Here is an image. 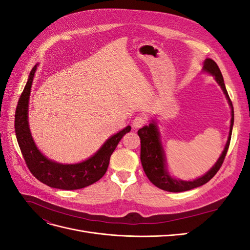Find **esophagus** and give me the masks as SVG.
<instances>
[{
  "instance_id": "1",
  "label": "esophagus",
  "mask_w": 250,
  "mask_h": 250,
  "mask_svg": "<svg viewBox=\"0 0 250 250\" xmlns=\"http://www.w3.org/2000/svg\"><path fill=\"white\" fill-rule=\"evenodd\" d=\"M147 122V118L145 116H142V115H139L135 117L132 121V127L133 128H141L143 127L144 125L146 124Z\"/></svg>"
}]
</instances>
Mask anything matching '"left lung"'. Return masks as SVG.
I'll list each match as a JSON object with an SVG mask.
<instances>
[{
	"label": "left lung",
	"instance_id": "obj_1",
	"mask_svg": "<svg viewBox=\"0 0 250 250\" xmlns=\"http://www.w3.org/2000/svg\"><path fill=\"white\" fill-rule=\"evenodd\" d=\"M203 71L209 73L215 77L218 84L221 86L226 99H228L229 106L231 108V120H230V129H229V140H228V143H226L221 156L219 157V160L214 165L213 168H211L208 172H207V174H204L203 176L197 179H195L193 181H186V180L172 178L169 175L167 169H166V156H165V152H164V149L160 139V132H158L157 126L154 121L152 123H150L149 126H144L143 128H141V129H139L138 134L141 139V162H142L143 169L145 171L146 175L151 183H152L154 186H156L157 188H162L164 191L174 192V193L185 192L207 184L208 181H209L216 175V173L219 171V169L221 168V166L224 162L225 155L228 153L230 138H231L232 125H233L232 103L229 99L228 90H226L221 71L213 59L210 58L206 59V62L203 63Z\"/></svg>",
	"mask_w": 250,
	"mask_h": 250
}]
</instances>
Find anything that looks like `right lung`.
I'll list each match as a JSON object with an SVG mask.
<instances>
[{"label": "right lung", "instance_id": "right-lung-1", "mask_svg": "<svg viewBox=\"0 0 250 250\" xmlns=\"http://www.w3.org/2000/svg\"><path fill=\"white\" fill-rule=\"evenodd\" d=\"M35 70L36 65L30 73L26 86L20 97L14 120L17 140L28 169L42 184L60 190H78L93 185L106 172L112 152L124 134L131 130V127L127 126L113 134L92 157L82 163L62 165L48 160L37 149L28 123L29 97Z\"/></svg>", "mask_w": 250, "mask_h": 250}]
</instances>
